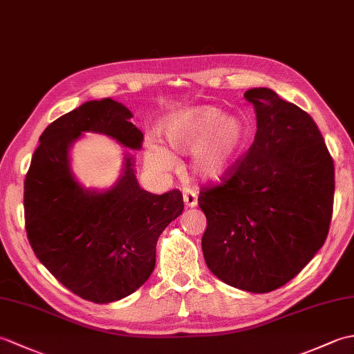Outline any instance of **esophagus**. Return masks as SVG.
<instances>
[{"mask_svg":"<svg viewBox=\"0 0 354 354\" xmlns=\"http://www.w3.org/2000/svg\"><path fill=\"white\" fill-rule=\"evenodd\" d=\"M184 202L189 208H193L198 205V194L193 190H185L184 192Z\"/></svg>","mask_w":354,"mask_h":354,"instance_id":"obj_1","label":"esophagus"}]
</instances>
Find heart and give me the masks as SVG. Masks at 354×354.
<instances>
[{"mask_svg":"<svg viewBox=\"0 0 354 354\" xmlns=\"http://www.w3.org/2000/svg\"><path fill=\"white\" fill-rule=\"evenodd\" d=\"M162 132L171 149L192 150L190 167L204 181L216 183L228 175L245 146L246 129L234 117H225L216 106H193L165 120ZM146 161L156 171H169L176 160L170 149L149 140Z\"/></svg>","mask_w":354,"mask_h":354,"instance_id":"1","label":"heart"}]
</instances>
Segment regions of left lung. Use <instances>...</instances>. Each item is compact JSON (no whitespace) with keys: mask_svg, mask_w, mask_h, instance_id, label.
<instances>
[{"mask_svg":"<svg viewBox=\"0 0 354 354\" xmlns=\"http://www.w3.org/2000/svg\"><path fill=\"white\" fill-rule=\"evenodd\" d=\"M257 117L252 146L219 185L202 189V252L232 288L266 293L301 272L324 245L335 165L313 118L269 88L245 93Z\"/></svg>","mask_w":354,"mask_h":354,"instance_id":"8db88e82","label":"left lung"}]
</instances>
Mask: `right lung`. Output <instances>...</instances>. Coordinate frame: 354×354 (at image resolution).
I'll return each mask as SVG.
<instances>
[{"mask_svg": "<svg viewBox=\"0 0 354 354\" xmlns=\"http://www.w3.org/2000/svg\"><path fill=\"white\" fill-rule=\"evenodd\" d=\"M132 112L112 99L86 102L55 120L39 138L24 181L26 231L37 260L80 298L106 304L131 295L155 268L156 242L183 213L179 190H142L132 156L109 190H86L70 169L82 132H99L141 149Z\"/></svg>", "mask_w": 354, "mask_h": 354, "instance_id": "1", "label": "right lung"}]
</instances>
